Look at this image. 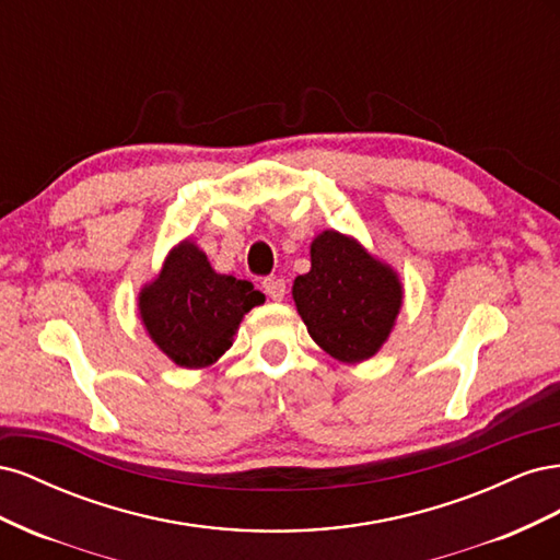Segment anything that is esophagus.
<instances>
[{"label": "esophagus", "instance_id": "34e87169", "mask_svg": "<svg viewBox=\"0 0 560 560\" xmlns=\"http://www.w3.org/2000/svg\"><path fill=\"white\" fill-rule=\"evenodd\" d=\"M261 287H264L266 296L273 299V301H282L284 294H287V284H284L282 278H266V280L261 282Z\"/></svg>", "mask_w": 560, "mask_h": 560}]
</instances>
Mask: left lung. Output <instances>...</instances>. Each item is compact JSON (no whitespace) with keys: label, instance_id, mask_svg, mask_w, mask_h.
Returning <instances> with one entry per match:
<instances>
[{"label":"left lung","instance_id":"1","mask_svg":"<svg viewBox=\"0 0 560 560\" xmlns=\"http://www.w3.org/2000/svg\"><path fill=\"white\" fill-rule=\"evenodd\" d=\"M292 294L313 341L352 364L378 352L401 308L395 270L338 231L313 241L311 270L294 280Z\"/></svg>","mask_w":560,"mask_h":560}]
</instances>
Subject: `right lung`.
<instances>
[{"label":"right lung","instance_id":"1","mask_svg":"<svg viewBox=\"0 0 560 560\" xmlns=\"http://www.w3.org/2000/svg\"><path fill=\"white\" fill-rule=\"evenodd\" d=\"M259 303L264 294L252 282L214 273L206 254L186 241L142 290L140 315L167 358L184 369H202L233 346L243 315Z\"/></svg>","mask_w":560,"mask_h":560}]
</instances>
